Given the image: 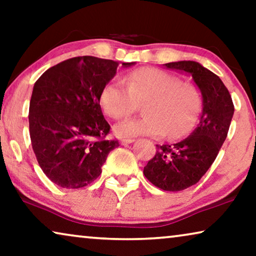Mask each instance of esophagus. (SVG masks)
<instances>
[{"mask_svg":"<svg viewBox=\"0 0 256 256\" xmlns=\"http://www.w3.org/2000/svg\"><path fill=\"white\" fill-rule=\"evenodd\" d=\"M135 141V140L134 138H122L121 140V143H122V144H127V143H132V142H134Z\"/></svg>","mask_w":256,"mask_h":256,"instance_id":"34e87169","label":"esophagus"}]
</instances>
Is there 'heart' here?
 <instances>
[{
  "instance_id": "heart-1",
  "label": "heart",
  "mask_w": 256,
  "mask_h": 256,
  "mask_svg": "<svg viewBox=\"0 0 256 256\" xmlns=\"http://www.w3.org/2000/svg\"><path fill=\"white\" fill-rule=\"evenodd\" d=\"M124 85L110 82L104 87L100 102L104 113L124 120L143 104L146 115L116 127L121 136H162L180 138L194 128L202 110V93L192 84L163 70L141 68L124 76Z\"/></svg>"
}]
</instances>
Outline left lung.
<instances>
[{
	"label": "left lung",
	"instance_id": "obj_1",
	"mask_svg": "<svg viewBox=\"0 0 256 256\" xmlns=\"http://www.w3.org/2000/svg\"><path fill=\"white\" fill-rule=\"evenodd\" d=\"M192 76L200 90L202 112L197 128L188 138L174 144H156L155 156L144 166L146 180L164 191H182L198 183L225 142L234 104L222 79L197 62L164 64Z\"/></svg>",
	"mask_w": 256,
	"mask_h": 256
}]
</instances>
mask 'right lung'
<instances>
[{
    "mask_svg": "<svg viewBox=\"0 0 256 256\" xmlns=\"http://www.w3.org/2000/svg\"><path fill=\"white\" fill-rule=\"evenodd\" d=\"M118 65L92 56L74 57L52 66L34 82L29 106L31 144L43 172L59 186L92 183L110 150L118 146V140H106L110 126L100 106L101 92Z\"/></svg>",
    "mask_w": 256,
    "mask_h": 256,
    "instance_id": "obj_1",
    "label": "right lung"
}]
</instances>
